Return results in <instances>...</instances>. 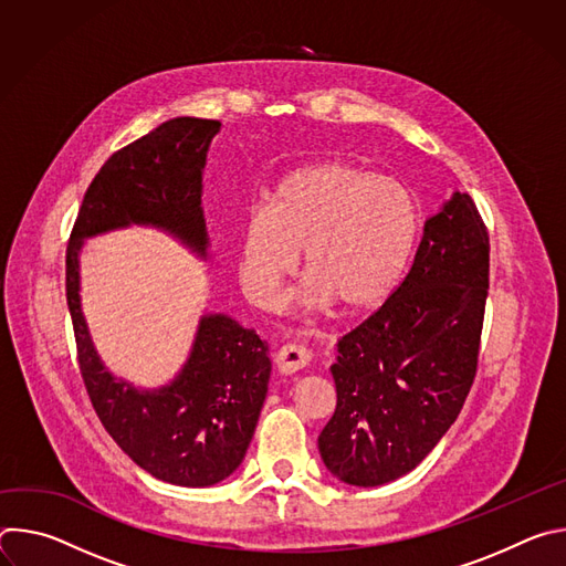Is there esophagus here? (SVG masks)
<instances>
[{
  "mask_svg": "<svg viewBox=\"0 0 566 566\" xmlns=\"http://www.w3.org/2000/svg\"><path fill=\"white\" fill-rule=\"evenodd\" d=\"M308 349L306 347H302V345H295V343H291V345H284L277 354H275V365H277V369L282 371V374H295V371H300V369H304L306 365H308Z\"/></svg>",
  "mask_w": 566,
  "mask_h": 566,
  "instance_id": "esophagus-1",
  "label": "esophagus"
}]
</instances>
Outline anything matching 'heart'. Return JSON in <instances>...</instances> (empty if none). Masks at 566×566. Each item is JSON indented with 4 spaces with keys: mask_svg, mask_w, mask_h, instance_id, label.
<instances>
[{
    "mask_svg": "<svg viewBox=\"0 0 566 566\" xmlns=\"http://www.w3.org/2000/svg\"><path fill=\"white\" fill-rule=\"evenodd\" d=\"M417 230V203L400 184L325 160L289 175L269 210L249 214L239 241V280L258 306L273 308L302 251L304 300L311 306L338 302L345 313H358L398 284Z\"/></svg>",
    "mask_w": 566,
    "mask_h": 566,
    "instance_id": "heart-1",
    "label": "heart"
}]
</instances>
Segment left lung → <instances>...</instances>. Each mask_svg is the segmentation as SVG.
Instances as JSON below:
<instances>
[{
	"instance_id": "left-lung-1",
	"label": "left lung",
	"mask_w": 566,
	"mask_h": 566,
	"mask_svg": "<svg viewBox=\"0 0 566 566\" xmlns=\"http://www.w3.org/2000/svg\"><path fill=\"white\" fill-rule=\"evenodd\" d=\"M489 232L452 192L426 219L408 277L338 340L336 412L317 437L327 470L374 489L415 470L457 421L476 371Z\"/></svg>"
}]
</instances>
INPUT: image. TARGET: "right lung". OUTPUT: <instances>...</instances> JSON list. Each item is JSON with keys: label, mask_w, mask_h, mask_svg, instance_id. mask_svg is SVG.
Segmentation results:
<instances>
[{"label": "right lung", "mask_w": 566, "mask_h": 566, "mask_svg": "<svg viewBox=\"0 0 566 566\" xmlns=\"http://www.w3.org/2000/svg\"><path fill=\"white\" fill-rule=\"evenodd\" d=\"M221 123L179 116L109 156L80 206L66 247V304L80 374L105 430L151 476L206 489L244 461L264 408L269 343L226 313H203L179 374L160 387L116 378L98 356L80 297L85 239L129 226L168 232L210 260L203 170Z\"/></svg>", "instance_id": "1"}]
</instances>
